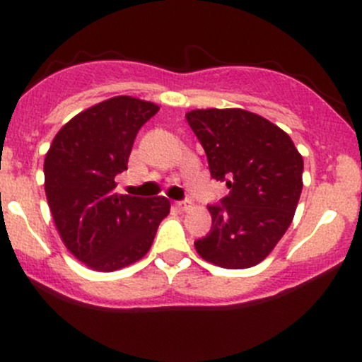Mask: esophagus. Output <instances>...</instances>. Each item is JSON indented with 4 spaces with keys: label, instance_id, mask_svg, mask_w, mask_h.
Segmentation results:
<instances>
[{
    "label": "esophagus",
    "instance_id": "1",
    "mask_svg": "<svg viewBox=\"0 0 362 362\" xmlns=\"http://www.w3.org/2000/svg\"><path fill=\"white\" fill-rule=\"evenodd\" d=\"M175 207L178 211H187L190 207V202H185V201H178L175 202Z\"/></svg>",
    "mask_w": 362,
    "mask_h": 362
}]
</instances>
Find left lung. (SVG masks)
<instances>
[{
    "instance_id": "1",
    "label": "left lung",
    "mask_w": 362,
    "mask_h": 362,
    "mask_svg": "<svg viewBox=\"0 0 362 362\" xmlns=\"http://www.w3.org/2000/svg\"><path fill=\"white\" fill-rule=\"evenodd\" d=\"M187 122L204 148L211 177L226 182L213 226L195 242L202 259L224 269L260 264L288 231L303 189V156L293 139L243 109H195Z\"/></svg>"
}]
</instances>
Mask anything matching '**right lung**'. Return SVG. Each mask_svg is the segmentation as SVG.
Returning a JSON list of instances; mask_svg holds the SVG:
<instances>
[{
    "instance_id": "add662e5",
    "label": "right lung",
    "mask_w": 362,
    "mask_h": 362,
    "mask_svg": "<svg viewBox=\"0 0 362 362\" xmlns=\"http://www.w3.org/2000/svg\"><path fill=\"white\" fill-rule=\"evenodd\" d=\"M160 107L119 95L80 112L59 129L44 160V187L62 243L86 267L114 272L146 255L167 197L115 194L136 134Z\"/></svg>"
}]
</instances>
